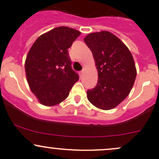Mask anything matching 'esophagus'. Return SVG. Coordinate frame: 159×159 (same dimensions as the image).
Masks as SVG:
<instances>
[{"mask_svg":"<svg viewBox=\"0 0 159 159\" xmlns=\"http://www.w3.org/2000/svg\"><path fill=\"white\" fill-rule=\"evenodd\" d=\"M84 68H83L82 71H80V72H79V75L81 77L83 75H84Z\"/></svg>","mask_w":159,"mask_h":159,"instance_id":"esophagus-1","label":"esophagus"}]
</instances>
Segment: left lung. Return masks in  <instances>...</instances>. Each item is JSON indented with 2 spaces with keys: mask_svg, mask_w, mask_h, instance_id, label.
<instances>
[{
  "mask_svg": "<svg viewBox=\"0 0 159 159\" xmlns=\"http://www.w3.org/2000/svg\"><path fill=\"white\" fill-rule=\"evenodd\" d=\"M84 41L94 58L98 84L87 91L88 101L99 109L111 110L130 93L136 77L134 59L127 46L108 31L88 34Z\"/></svg>",
  "mask_w": 159,
  "mask_h": 159,
  "instance_id": "obj_1",
  "label": "left lung"
}]
</instances>
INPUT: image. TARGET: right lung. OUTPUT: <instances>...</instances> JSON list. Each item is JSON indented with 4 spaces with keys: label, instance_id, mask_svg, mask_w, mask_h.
<instances>
[{
    "label": "right lung",
    "instance_id": "obj_1",
    "mask_svg": "<svg viewBox=\"0 0 159 159\" xmlns=\"http://www.w3.org/2000/svg\"><path fill=\"white\" fill-rule=\"evenodd\" d=\"M81 32L58 26L41 35L31 46L25 61L28 84L41 104L55 106L66 99L78 81L71 68L68 49Z\"/></svg>",
    "mask_w": 159,
    "mask_h": 159
}]
</instances>
